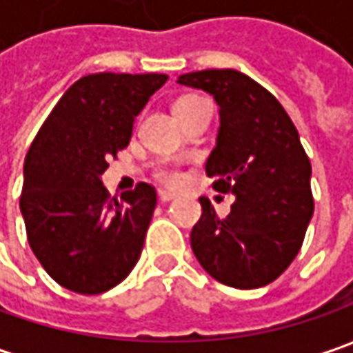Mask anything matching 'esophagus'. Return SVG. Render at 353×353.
Returning a JSON list of instances; mask_svg holds the SVG:
<instances>
[{
  "mask_svg": "<svg viewBox=\"0 0 353 353\" xmlns=\"http://www.w3.org/2000/svg\"><path fill=\"white\" fill-rule=\"evenodd\" d=\"M159 198H161V202H170V200L176 198V194H174V192H169V190H159Z\"/></svg>",
  "mask_w": 353,
  "mask_h": 353,
  "instance_id": "34e87169",
  "label": "esophagus"
}]
</instances>
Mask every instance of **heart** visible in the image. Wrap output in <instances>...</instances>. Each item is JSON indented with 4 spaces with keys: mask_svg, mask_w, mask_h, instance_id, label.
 <instances>
[{
    "mask_svg": "<svg viewBox=\"0 0 353 353\" xmlns=\"http://www.w3.org/2000/svg\"><path fill=\"white\" fill-rule=\"evenodd\" d=\"M200 100H204V98H200L196 94H183V96H179L174 102H172V110H174V114L181 117L184 116L194 103H198ZM155 179L159 183L167 184V186H179V184L183 183L184 174L183 170L179 169L174 163H169V161H163V163H159L155 169Z\"/></svg>",
    "mask_w": 353,
    "mask_h": 353,
    "instance_id": "heart-1",
    "label": "heart"
}]
</instances>
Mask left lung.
Returning <instances> with one entry per match:
<instances>
[{
    "label": "left lung",
    "mask_w": 353,
    "mask_h": 353,
    "mask_svg": "<svg viewBox=\"0 0 353 353\" xmlns=\"http://www.w3.org/2000/svg\"><path fill=\"white\" fill-rule=\"evenodd\" d=\"M220 105V133L206 174L214 190L236 200L220 218L206 196L190 245L216 281L257 289L287 271L303 248L314 212L310 159L279 100L253 78L232 68L200 70L179 78Z\"/></svg>",
    "instance_id": "8db88e82"
}]
</instances>
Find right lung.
Returning <instances> with one entry per match:
<instances>
[{
  "label": "right lung",
  "mask_w": 353,
  "mask_h": 353,
  "mask_svg": "<svg viewBox=\"0 0 353 353\" xmlns=\"http://www.w3.org/2000/svg\"><path fill=\"white\" fill-rule=\"evenodd\" d=\"M167 74H88L52 108L25 157L19 206L34 257L61 287L100 294L141 257L157 206L151 184L121 200L100 181L131 139L133 119Z\"/></svg>",
  "instance_id": "right-lung-1"
}]
</instances>
